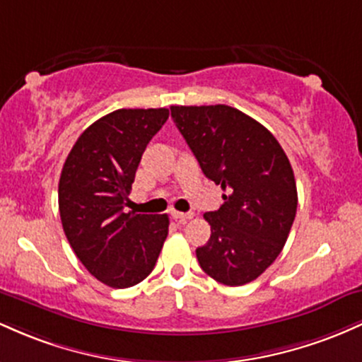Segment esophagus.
I'll return each instance as SVG.
<instances>
[{
  "instance_id": "34e87169",
  "label": "esophagus",
  "mask_w": 362,
  "mask_h": 362,
  "mask_svg": "<svg viewBox=\"0 0 362 362\" xmlns=\"http://www.w3.org/2000/svg\"><path fill=\"white\" fill-rule=\"evenodd\" d=\"M172 218L178 223H185V221H189V219H192L194 214L192 213H178V211H172Z\"/></svg>"
}]
</instances>
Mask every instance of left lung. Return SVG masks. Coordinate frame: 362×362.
I'll return each instance as SVG.
<instances>
[{"label": "left lung", "instance_id": "left-lung-1", "mask_svg": "<svg viewBox=\"0 0 362 362\" xmlns=\"http://www.w3.org/2000/svg\"><path fill=\"white\" fill-rule=\"evenodd\" d=\"M173 122L202 172L221 185L223 206L204 214L209 242L195 250L207 276L243 286L277 259L298 207L284 149L255 119L228 105H172Z\"/></svg>", "mask_w": 362, "mask_h": 362}]
</instances>
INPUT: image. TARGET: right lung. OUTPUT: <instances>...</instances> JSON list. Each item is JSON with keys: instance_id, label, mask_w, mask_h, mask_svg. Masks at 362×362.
<instances>
[{"instance_id": "1", "label": "right lung", "mask_w": 362, "mask_h": 362, "mask_svg": "<svg viewBox=\"0 0 362 362\" xmlns=\"http://www.w3.org/2000/svg\"><path fill=\"white\" fill-rule=\"evenodd\" d=\"M168 109H119L81 132L62 167L59 214L73 252L115 289L151 274L168 235L167 214L126 213L144 149Z\"/></svg>"}]
</instances>
